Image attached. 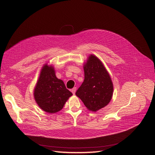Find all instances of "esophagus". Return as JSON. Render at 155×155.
Listing matches in <instances>:
<instances>
[{"label":"esophagus","instance_id":"1","mask_svg":"<svg viewBox=\"0 0 155 155\" xmlns=\"http://www.w3.org/2000/svg\"><path fill=\"white\" fill-rule=\"evenodd\" d=\"M76 90H77V88L76 87H74V88H73L72 90H71V92H72L73 94H74L75 92H76Z\"/></svg>","mask_w":155,"mask_h":155}]
</instances>
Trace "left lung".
I'll use <instances>...</instances> for the list:
<instances>
[{"label":"left lung","mask_w":155,"mask_h":155,"mask_svg":"<svg viewBox=\"0 0 155 155\" xmlns=\"http://www.w3.org/2000/svg\"><path fill=\"white\" fill-rule=\"evenodd\" d=\"M84 81L76 92L87 109L96 112L111 100L113 84L107 71L96 55H90L84 65Z\"/></svg>","instance_id":"8db88e82"}]
</instances>
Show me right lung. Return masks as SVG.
Listing matches in <instances>:
<instances>
[{"label":"right lung","mask_w":155,"mask_h":155,"mask_svg":"<svg viewBox=\"0 0 155 155\" xmlns=\"http://www.w3.org/2000/svg\"><path fill=\"white\" fill-rule=\"evenodd\" d=\"M72 95L63 81L55 76L53 66L45 64L42 67L34 89L35 100L40 108L49 113H57Z\"/></svg>","instance_id":"obj_1"}]
</instances>
